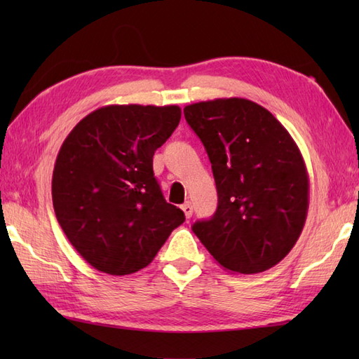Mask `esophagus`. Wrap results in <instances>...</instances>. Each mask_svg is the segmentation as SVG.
<instances>
[{
	"instance_id": "1",
	"label": "esophagus",
	"mask_w": 359,
	"mask_h": 359,
	"mask_svg": "<svg viewBox=\"0 0 359 359\" xmlns=\"http://www.w3.org/2000/svg\"><path fill=\"white\" fill-rule=\"evenodd\" d=\"M182 211L185 212V217L187 219H189L193 216V205H191V202H185L184 205H182Z\"/></svg>"
}]
</instances>
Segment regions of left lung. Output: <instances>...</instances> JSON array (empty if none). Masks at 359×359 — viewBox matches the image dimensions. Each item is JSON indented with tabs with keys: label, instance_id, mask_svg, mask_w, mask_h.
Segmentation results:
<instances>
[{
	"label": "left lung",
	"instance_id": "obj_1",
	"mask_svg": "<svg viewBox=\"0 0 359 359\" xmlns=\"http://www.w3.org/2000/svg\"><path fill=\"white\" fill-rule=\"evenodd\" d=\"M217 188V210L193 231L225 270L255 274L284 259L309 211V174L299 148L270 111L247 98L185 106Z\"/></svg>",
	"mask_w": 359,
	"mask_h": 359
}]
</instances>
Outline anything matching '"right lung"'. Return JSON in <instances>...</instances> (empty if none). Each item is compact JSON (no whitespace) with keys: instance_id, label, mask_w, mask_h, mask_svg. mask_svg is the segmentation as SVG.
Instances as JSON below:
<instances>
[{"instance_id":"right-lung-1","label":"right lung","mask_w":359,"mask_h":359,"mask_svg":"<svg viewBox=\"0 0 359 359\" xmlns=\"http://www.w3.org/2000/svg\"><path fill=\"white\" fill-rule=\"evenodd\" d=\"M180 117L175 104L103 106L80 120L60 148L53 210L72 247L98 271L123 276L144 269L185 222L152 171V156Z\"/></svg>"}]
</instances>
